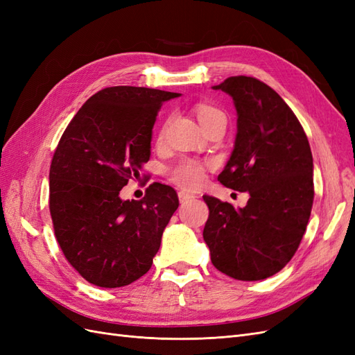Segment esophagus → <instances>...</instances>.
I'll use <instances>...</instances> for the list:
<instances>
[{
  "label": "esophagus",
  "mask_w": 355,
  "mask_h": 355,
  "mask_svg": "<svg viewBox=\"0 0 355 355\" xmlns=\"http://www.w3.org/2000/svg\"><path fill=\"white\" fill-rule=\"evenodd\" d=\"M178 197H179V201H180V202H188L189 200L194 198V196L189 194V192H185V191H180L179 194H178Z\"/></svg>",
  "instance_id": "obj_1"
}]
</instances>
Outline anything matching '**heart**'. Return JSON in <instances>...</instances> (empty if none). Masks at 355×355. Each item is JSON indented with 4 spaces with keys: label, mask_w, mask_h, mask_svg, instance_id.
Wrapping results in <instances>:
<instances>
[{
    "label": "heart",
    "mask_w": 355,
    "mask_h": 355,
    "mask_svg": "<svg viewBox=\"0 0 355 355\" xmlns=\"http://www.w3.org/2000/svg\"><path fill=\"white\" fill-rule=\"evenodd\" d=\"M196 114L204 128L210 127L216 121H225V114L210 103H197ZM163 133L164 128L159 132V137H163ZM167 176L171 182H175L176 185L182 188L194 189L198 188L204 182V178H206V167L197 159L182 158L178 163L167 168Z\"/></svg>",
    "instance_id": "heart-1"
}]
</instances>
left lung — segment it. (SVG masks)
<instances>
[{
    "label": "left lung",
    "instance_id": "obj_1",
    "mask_svg": "<svg viewBox=\"0 0 355 355\" xmlns=\"http://www.w3.org/2000/svg\"><path fill=\"white\" fill-rule=\"evenodd\" d=\"M213 89L237 110V137L218 180L249 192L245 207L202 196L209 219L202 237L211 263L235 280L256 282L282 271L302 240L314 201L313 154L295 112L275 90L245 75Z\"/></svg>",
    "mask_w": 355,
    "mask_h": 355
}]
</instances>
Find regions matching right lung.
<instances>
[{
  "mask_svg": "<svg viewBox=\"0 0 355 355\" xmlns=\"http://www.w3.org/2000/svg\"><path fill=\"white\" fill-rule=\"evenodd\" d=\"M179 93L115 85L85 102L63 132L50 166V214L56 240L89 283L114 288L153 265L179 206L176 191L149 185L142 200L120 198L151 155L157 114Z\"/></svg>",
  "mask_w": 355,
  "mask_h": 355,
  "instance_id": "obj_1",
  "label": "right lung"
}]
</instances>
